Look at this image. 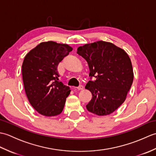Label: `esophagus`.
Instances as JSON below:
<instances>
[{
    "label": "esophagus",
    "mask_w": 156,
    "mask_h": 156,
    "mask_svg": "<svg viewBox=\"0 0 156 156\" xmlns=\"http://www.w3.org/2000/svg\"><path fill=\"white\" fill-rule=\"evenodd\" d=\"M76 88H77L78 90H83V89H84V87H83V86L80 85V86H79V87H77Z\"/></svg>",
    "instance_id": "34e87169"
}]
</instances>
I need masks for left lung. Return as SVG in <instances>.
Listing matches in <instances>:
<instances>
[{"label": "left lung", "mask_w": 156, "mask_h": 156, "mask_svg": "<svg viewBox=\"0 0 156 156\" xmlns=\"http://www.w3.org/2000/svg\"><path fill=\"white\" fill-rule=\"evenodd\" d=\"M77 54L88 62L90 78H95L85 87L92 95L87 110L98 116L110 115L123 103L133 83V67L128 54L103 41L80 46Z\"/></svg>", "instance_id": "1"}]
</instances>
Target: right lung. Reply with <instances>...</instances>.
I'll list each match as a JSON object with an SVG mask.
<instances>
[{"label": "right lung", "instance_id": "1", "mask_svg": "<svg viewBox=\"0 0 156 156\" xmlns=\"http://www.w3.org/2000/svg\"><path fill=\"white\" fill-rule=\"evenodd\" d=\"M73 48L55 41L41 42L25 55L22 64L26 95L39 114L58 115L70 93L69 87L58 81V66Z\"/></svg>", "mask_w": 156, "mask_h": 156}]
</instances>
